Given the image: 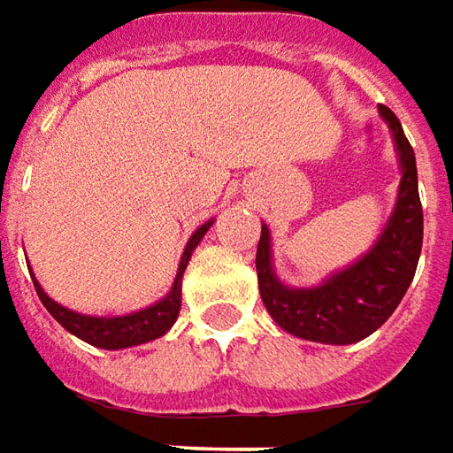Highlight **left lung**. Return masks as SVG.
Here are the masks:
<instances>
[{"instance_id": "1", "label": "left lung", "mask_w": 453, "mask_h": 453, "mask_svg": "<svg viewBox=\"0 0 453 453\" xmlns=\"http://www.w3.org/2000/svg\"><path fill=\"white\" fill-rule=\"evenodd\" d=\"M378 111L395 144L401 185L378 241L360 258L332 271L322 284L288 286L273 268L271 230L265 223L261 226L256 273L264 306L284 332L309 342L352 344L370 337L398 309L421 258L423 207L416 154L395 113L385 106Z\"/></svg>"}]
</instances>
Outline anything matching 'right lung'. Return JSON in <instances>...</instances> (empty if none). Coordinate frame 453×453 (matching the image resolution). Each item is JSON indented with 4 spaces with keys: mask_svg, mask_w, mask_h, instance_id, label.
I'll return each mask as SVG.
<instances>
[{
    "mask_svg": "<svg viewBox=\"0 0 453 453\" xmlns=\"http://www.w3.org/2000/svg\"><path fill=\"white\" fill-rule=\"evenodd\" d=\"M210 226H212V220L203 223L189 235L185 253H182L180 265H177L174 284L167 291V296L154 302V304L144 306V309H139V311L116 314V317L81 314V311H73L68 306L58 304L55 299H50L48 294H45V288L40 286V281L32 279L35 288H37V296H40V302L45 304L50 314L55 317L58 325H63L70 334H75L78 340L93 344V347H101V349H127V347H136V344H147L151 340H159V337L167 334L172 325L177 322V317H180L182 276H185V268H188L189 258H192V250L200 246V241L205 238Z\"/></svg>",
    "mask_w": 453,
    "mask_h": 453,
    "instance_id": "1",
    "label": "right lung"
}]
</instances>
